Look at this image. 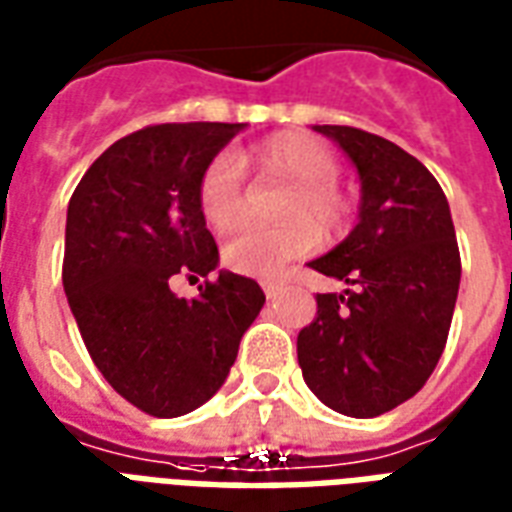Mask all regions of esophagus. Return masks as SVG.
I'll use <instances>...</instances> for the list:
<instances>
[{"instance_id":"esophagus-1","label":"esophagus","mask_w":512,"mask_h":512,"mask_svg":"<svg viewBox=\"0 0 512 512\" xmlns=\"http://www.w3.org/2000/svg\"><path fill=\"white\" fill-rule=\"evenodd\" d=\"M283 286H286L283 278H264V281H261V289H264V294H267L270 300L283 292Z\"/></svg>"}]
</instances>
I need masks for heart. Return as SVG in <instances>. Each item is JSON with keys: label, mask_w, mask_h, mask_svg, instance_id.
I'll return each instance as SVG.
<instances>
[{"label": "heart", "mask_w": 512, "mask_h": 512, "mask_svg": "<svg viewBox=\"0 0 512 512\" xmlns=\"http://www.w3.org/2000/svg\"><path fill=\"white\" fill-rule=\"evenodd\" d=\"M259 174L292 182L294 190L283 204L281 226H253L234 234L226 248V267L248 278H275L286 264L308 256L319 245V231L341 234L352 220V201L335 182L341 163L330 149L308 136H275L251 155ZM245 193L242 163L229 152L207 163L201 171L199 201L201 218L212 229H229L237 223Z\"/></svg>", "instance_id": "heart-1"}]
</instances>
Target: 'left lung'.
Returning <instances> with one entry per match:
<instances>
[{"label": "left lung", "mask_w": 512, "mask_h": 512, "mask_svg": "<svg viewBox=\"0 0 512 512\" xmlns=\"http://www.w3.org/2000/svg\"><path fill=\"white\" fill-rule=\"evenodd\" d=\"M363 179L360 223L311 270L346 281L316 294L297 335L302 379L330 409L376 417L423 390L445 352L461 253L445 190L409 152L349 125H316Z\"/></svg>", "instance_id": "left-lung-1"}]
</instances>
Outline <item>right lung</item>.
<instances>
[{
    "instance_id": "1",
    "label": "right lung",
    "mask_w": 512,
    "mask_h": 512,
    "mask_svg": "<svg viewBox=\"0 0 512 512\" xmlns=\"http://www.w3.org/2000/svg\"><path fill=\"white\" fill-rule=\"evenodd\" d=\"M242 125L166 122L119 138L70 196L65 286L92 363L125 401L179 417L210 401L264 305L253 278L220 272L196 190ZM174 274L205 278L196 301L170 292Z\"/></svg>"
}]
</instances>
